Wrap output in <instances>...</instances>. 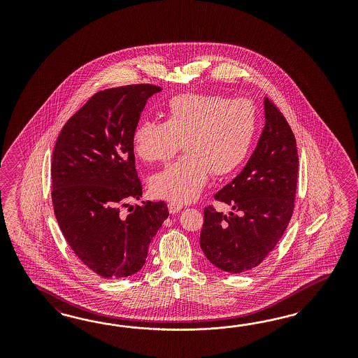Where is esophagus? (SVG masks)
<instances>
[{"mask_svg": "<svg viewBox=\"0 0 358 358\" xmlns=\"http://www.w3.org/2000/svg\"><path fill=\"white\" fill-rule=\"evenodd\" d=\"M184 206H181V205H177V203H173V202H171V203H168V208H169V213L174 215V214H177L181 208Z\"/></svg>", "mask_w": 358, "mask_h": 358, "instance_id": "obj_1", "label": "esophagus"}]
</instances>
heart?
<instances>
[{"mask_svg": "<svg viewBox=\"0 0 358 358\" xmlns=\"http://www.w3.org/2000/svg\"><path fill=\"white\" fill-rule=\"evenodd\" d=\"M259 126L250 99L185 93L168 101L166 118L144 120L132 132V147L145 163H168L184 147V156L153 176L151 190L177 205L193 202L210 174L234 173L247 159Z\"/></svg>", "mask_w": 358, "mask_h": 358, "instance_id": "obj_1", "label": "heart"}]
</instances>
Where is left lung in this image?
Returning a JSON list of instances; mask_svg holds the SVG:
<instances>
[{
    "label": "left lung",
    "mask_w": 358,
    "mask_h": 358,
    "mask_svg": "<svg viewBox=\"0 0 358 358\" xmlns=\"http://www.w3.org/2000/svg\"><path fill=\"white\" fill-rule=\"evenodd\" d=\"M265 127L244 169L214 198L238 214L205 207L201 248L222 271L243 273L260 265L282 238L293 215L298 150L293 130L269 98Z\"/></svg>",
    "instance_id": "8db88e82"
}]
</instances>
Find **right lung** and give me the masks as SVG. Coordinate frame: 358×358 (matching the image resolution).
Here are the masks:
<instances>
[{"label": "right lung", "instance_id": "1", "mask_svg": "<svg viewBox=\"0 0 358 358\" xmlns=\"http://www.w3.org/2000/svg\"><path fill=\"white\" fill-rule=\"evenodd\" d=\"M160 90L135 84L97 92L68 120L55 144V217L77 257L103 278L141 271L152 238L169 215L164 201L122 213L143 194L132 132L147 99Z\"/></svg>", "mask_w": 358, "mask_h": 358}]
</instances>
